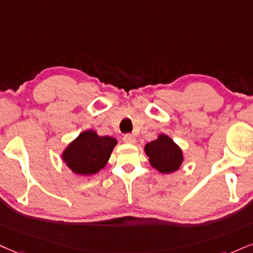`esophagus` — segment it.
<instances>
[{"label": "esophagus", "mask_w": 253, "mask_h": 253, "mask_svg": "<svg viewBox=\"0 0 253 253\" xmlns=\"http://www.w3.org/2000/svg\"><path fill=\"white\" fill-rule=\"evenodd\" d=\"M123 141L127 143V144H133L136 142L135 136L131 135V133H126V135L123 136Z\"/></svg>", "instance_id": "esophagus-1"}]
</instances>
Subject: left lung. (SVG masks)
<instances>
[{"label": "left lung", "instance_id": "8db88e82", "mask_svg": "<svg viewBox=\"0 0 253 253\" xmlns=\"http://www.w3.org/2000/svg\"><path fill=\"white\" fill-rule=\"evenodd\" d=\"M149 162L162 173H170L178 170L183 162L182 150L167 135H161L156 141L145 145Z\"/></svg>", "mask_w": 253, "mask_h": 253}]
</instances>
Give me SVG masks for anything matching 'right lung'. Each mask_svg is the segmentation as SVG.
Wrapping results in <instances>:
<instances>
[{
    "instance_id": "add662e5",
    "label": "right lung",
    "mask_w": 253,
    "mask_h": 253,
    "mask_svg": "<svg viewBox=\"0 0 253 253\" xmlns=\"http://www.w3.org/2000/svg\"><path fill=\"white\" fill-rule=\"evenodd\" d=\"M117 141L95 131H84L63 152V161L79 174H93L107 164Z\"/></svg>"
}]
</instances>
